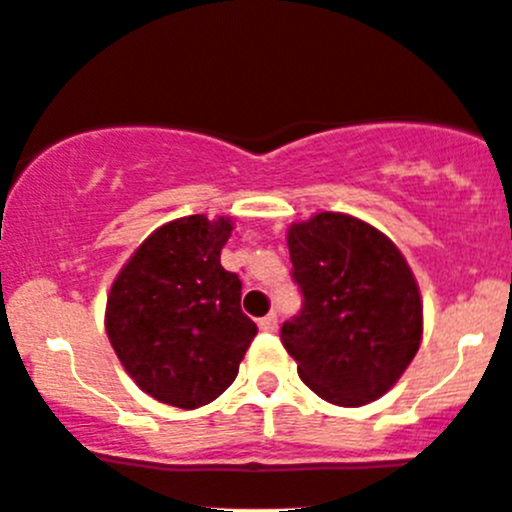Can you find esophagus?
I'll return each mask as SVG.
<instances>
[{
  "instance_id": "1",
  "label": "esophagus",
  "mask_w": 512,
  "mask_h": 512,
  "mask_svg": "<svg viewBox=\"0 0 512 512\" xmlns=\"http://www.w3.org/2000/svg\"><path fill=\"white\" fill-rule=\"evenodd\" d=\"M257 326H260L262 331H275L278 329V316H275V313H267L265 319L257 321Z\"/></svg>"
}]
</instances>
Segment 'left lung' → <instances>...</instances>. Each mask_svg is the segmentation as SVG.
Instances as JSON below:
<instances>
[{"mask_svg": "<svg viewBox=\"0 0 512 512\" xmlns=\"http://www.w3.org/2000/svg\"><path fill=\"white\" fill-rule=\"evenodd\" d=\"M301 311L280 329L298 377L334 405H365L416 357L423 306L398 247L354 216L324 211L288 232Z\"/></svg>", "mask_w": 512, "mask_h": 512, "instance_id": "left-lung-1", "label": "left lung"}]
</instances>
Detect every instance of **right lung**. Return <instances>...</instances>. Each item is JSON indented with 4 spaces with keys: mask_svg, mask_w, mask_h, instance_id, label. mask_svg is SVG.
Masks as SVG:
<instances>
[{
    "mask_svg": "<svg viewBox=\"0 0 512 512\" xmlns=\"http://www.w3.org/2000/svg\"><path fill=\"white\" fill-rule=\"evenodd\" d=\"M229 219L163 224L122 267L107 301V334L124 370L155 400L199 408L234 382L257 334L242 313V280L222 267Z\"/></svg>",
    "mask_w": 512,
    "mask_h": 512,
    "instance_id": "obj_1",
    "label": "right lung"
}]
</instances>
